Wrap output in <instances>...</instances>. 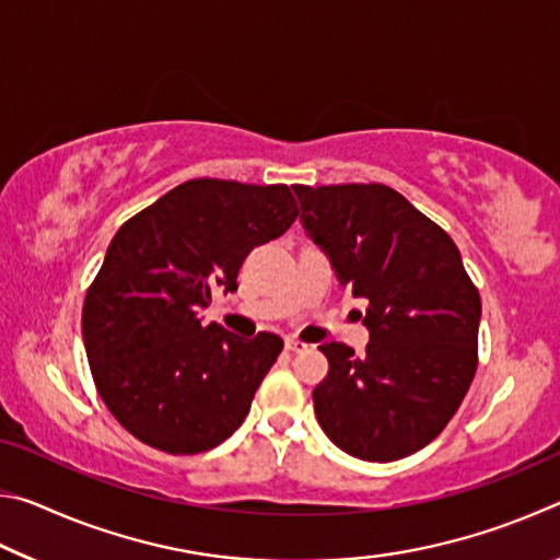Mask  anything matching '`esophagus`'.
<instances>
[{"instance_id": "34e87169", "label": "esophagus", "mask_w": 560, "mask_h": 560, "mask_svg": "<svg viewBox=\"0 0 560 560\" xmlns=\"http://www.w3.org/2000/svg\"><path fill=\"white\" fill-rule=\"evenodd\" d=\"M308 346L303 343V340H296V338H287V350L289 353H301V350H306Z\"/></svg>"}]
</instances>
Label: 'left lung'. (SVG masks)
Masks as SVG:
<instances>
[{"label": "left lung", "mask_w": 560, "mask_h": 560, "mask_svg": "<svg viewBox=\"0 0 560 560\" xmlns=\"http://www.w3.org/2000/svg\"><path fill=\"white\" fill-rule=\"evenodd\" d=\"M301 224L340 287L365 299V355L320 346L328 375L314 407L328 440L365 462H395L447 428L477 373L479 291L457 244L385 185H293Z\"/></svg>", "instance_id": "obj_1"}]
</instances>
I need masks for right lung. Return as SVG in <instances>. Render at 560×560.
<instances>
[{
  "instance_id": "add662e5",
  "label": "right lung",
  "mask_w": 560,
  "mask_h": 560,
  "mask_svg": "<svg viewBox=\"0 0 560 560\" xmlns=\"http://www.w3.org/2000/svg\"><path fill=\"white\" fill-rule=\"evenodd\" d=\"M287 185L189 179L120 226L83 301L98 393L132 438L170 454L217 447L244 422L279 358L277 334L202 324L212 291H236L254 246L296 220Z\"/></svg>"
}]
</instances>
